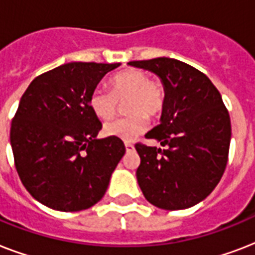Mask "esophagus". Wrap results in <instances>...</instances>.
<instances>
[{
	"instance_id": "esophagus-1",
	"label": "esophagus",
	"mask_w": 255,
	"mask_h": 255,
	"mask_svg": "<svg viewBox=\"0 0 255 255\" xmlns=\"http://www.w3.org/2000/svg\"><path fill=\"white\" fill-rule=\"evenodd\" d=\"M124 145H126V149H127V152H131V151H133V149H135L133 144L128 143V141H126V143H124Z\"/></svg>"
}]
</instances>
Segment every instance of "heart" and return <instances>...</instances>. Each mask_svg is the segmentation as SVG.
<instances>
[{
    "label": "heart",
    "mask_w": 255,
    "mask_h": 255,
    "mask_svg": "<svg viewBox=\"0 0 255 255\" xmlns=\"http://www.w3.org/2000/svg\"><path fill=\"white\" fill-rule=\"evenodd\" d=\"M110 90L96 87L88 96V104L99 119L108 120L116 115L120 102H126L129 114L122 119L104 124V135L132 141L147 131L149 118L161 114L165 106V86L157 78H149L139 69H127L110 79Z\"/></svg>",
    "instance_id": "1"
}]
</instances>
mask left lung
Listing matches in <instances>:
<instances>
[{
	"label": "left lung",
	"instance_id": "obj_1",
	"mask_svg": "<svg viewBox=\"0 0 255 255\" xmlns=\"http://www.w3.org/2000/svg\"><path fill=\"white\" fill-rule=\"evenodd\" d=\"M128 65L159 75L167 98L161 123L148 132L165 149L136 143V177L144 197L165 210L186 209L208 197L225 172L232 126L221 94L205 74L172 58Z\"/></svg>",
	"mask_w": 255,
	"mask_h": 255
}]
</instances>
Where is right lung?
Listing matches in <instances>:
<instances>
[{
	"label": "right lung",
	"instance_id": "add662e5",
	"mask_svg": "<svg viewBox=\"0 0 255 255\" xmlns=\"http://www.w3.org/2000/svg\"><path fill=\"white\" fill-rule=\"evenodd\" d=\"M120 63L71 62L38 75L11 120L14 164L27 192L61 212H78L103 197L126 153L116 137L96 139L102 123L88 96Z\"/></svg>",
	"mask_w": 255,
	"mask_h": 255
}]
</instances>
